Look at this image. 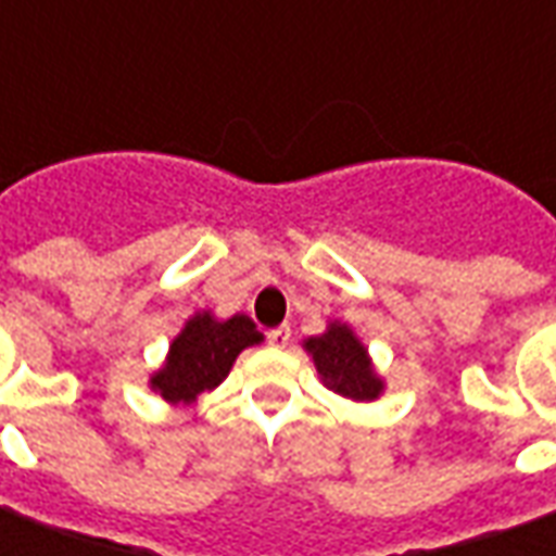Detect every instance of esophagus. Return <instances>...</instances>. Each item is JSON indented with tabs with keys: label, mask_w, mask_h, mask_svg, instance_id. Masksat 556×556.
Returning a JSON list of instances; mask_svg holds the SVG:
<instances>
[{
	"label": "esophagus",
	"mask_w": 556,
	"mask_h": 556,
	"mask_svg": "<svg viewBox=\"0 0 556 556\" xmlns=\"http://www.w3.org/2000/svg\"><path fill=\"white\" fill-rule=\"evenodd\" d=\"M289 339H291L289 327H277V330H270V333H267V342H270L274 349H286V345H289Z\"/></svg>",
	"instance_id": "obj_1"
}]
</instances>
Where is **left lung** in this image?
I'll list each match as a JSON object with an SVG mask.
<instances>
[{
    "label": "left lung",
    "instance_id": "8db88e82",
    "mask_svg": "<svg viewBox=\"0 0 556 556\" xmlns=\"http://www.w3.org/2000/svg\"><path fill=\"white\" fill-rule=\"evenodd\" d=\"M306 351L313 354L315 369L325 378L330 390L354 402H372L381 393V378L372 372V363L366 357L361 339L351 333L345 325H330L327 333L313 337L306 342Z\"/></svg>",
    "mask_w": 556,
    "mask_h": 556
}]
</instances>
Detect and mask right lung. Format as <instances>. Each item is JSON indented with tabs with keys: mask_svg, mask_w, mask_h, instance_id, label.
<instances>
[{
	"mask_svg": "<svg viewBox=\"0 0 556 556\" xmlns=\"http://www.w3.org/2000/svg\"><path fill=\"white\" fill-rule=\"evenodd\" d=\"M255 342H262V333L247 315H231L229 321H217L211 313L193 315L172 342L169 361L151 378V387L166 402H193L199 393L214 390L235 357Z\"/></svg>",
	"mask_w": 556,
	"mask_h": 556,
	"instance_id": "obj_1",
	"label": "right lung"
}]
</instances>
